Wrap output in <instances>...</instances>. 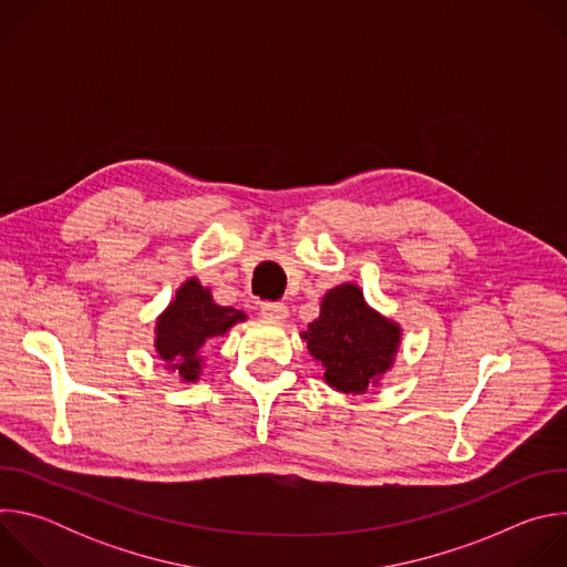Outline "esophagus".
I'll list each match as a JSON object with an SVG mask.
<instances>
[{"label":"esophagus","instance_id":"34e87169","mask_svg":"<svg viewBox=\"0 0 567 567\" xmlns=\"http://www.w3.org/2000/svg\"><path fill=\"white\" fill-rule=\"evenodd\" d=\"M287 307L282 302H265L262 305V316L269 320H285L287 318Z\"/></svg>","mask_w":567,"mask_h":567}]
</instances>
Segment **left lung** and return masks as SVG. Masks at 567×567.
Masks as SVG:
<instances>
[{"mask_svg": "<svg viewBox=\"0 0 567 567\" xmlns=\"http://www.w3.org/2000/svg\"><path fill=\"white\" fill-rule=\"evenodd\" d=\"M300 337L326 370L328 385L346 394H363L370 385H379L401 346L399 322L372 309L361 287L352 282L322 296L320 316Z\"/></svg>", "mask_w": 567, "mask_h": 567, "instance_id": "8db88e82", "label": "left lung"}]
</instances>
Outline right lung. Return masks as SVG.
Masks as SVG:
<instances>
[{
    "label": "right lung",
    "mask_w": 567,
    "mask_h": 567,
    "mask_svg": "<svg viewBox=\"0 0 567 567\" xmlns=\"http://www.w3.org/2000/svg\"><path fill=\"white\" fill-rule=\"evenodd\" d=\"M245 320V311L217 305L208 287L188 278L156 318L154 350L168 372L195 383L204 370V346Z\"/></svg>",
    "instance_id": "1"
}]
</instances>
